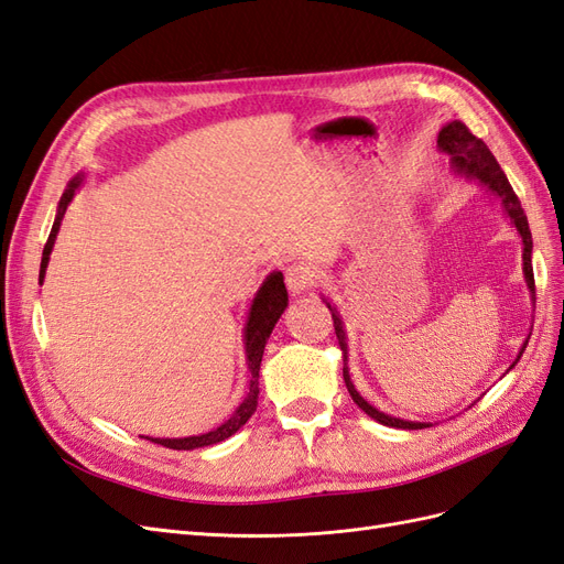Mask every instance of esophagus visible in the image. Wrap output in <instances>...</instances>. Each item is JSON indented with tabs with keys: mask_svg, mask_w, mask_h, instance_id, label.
<instances>
[{
	"mask_svg": "<svg viewBox=\"0 0 564 564\" xmlns=\"http://www.w3.org/2000/svg\"><path fill=\"white\" fill-rule=\"evenodd\" d=\"M315 268L313 265H308V263H294V265H289L286 268V275H284V280H286V289L289 292H292L294 296H299V294H303L305 289H311L313 284H315Z\"/></svg>",
	"mask_w": 564,
	"mask_h": 564,
	"instance_id": "obj_1",
	"label": "esophagus"
}]
</instances>
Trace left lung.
<instances>
[{
    "instance_id": "left-lung-1",
    "label": "left lung",
    "mask_w": 564,
    "mask_h": 564,
    "mask_svg": "<svg viewBox=\"0 0 564 564\" xmlns=\"http://www.w3.org/2000/svg\"><path fill=\"white\" fill-rule=\"evenodd\" d=\"M437 148L440 152H445V155H449L452 160V166L454 172L466 176V178H475L480 185H485L487 191L501 199V207H503V214L510 218V224L516 226L520 240H522V275H524V282H527V289L529 294H532V303H534V268H532V230H529V224H527V216L520 207V199L518 195L513 193V187H510L506 174L501 172V166L497 162V158L491 155V150L485 145L482 139H477V135H473L468 131V127L464 122H458V119H454V122H447L445 127L440 129L437 133ZM324 303H327V308L332 311V317H334V329H336V338H338V346H340V352H344V381H346V388L350 392L352 402L362 409V412L367 416H371L373 421H379L383 425H390V429H402V431H421V429H429V421H406V419H398V416H390L386 412H379L377 406L369 404L360 392H357V388L352 386L350 381V371H348V336H346V327H344V319H340L336 305H332V301L322 299ZM529 344V338L522 344L516 362L510 365L508 369H513L518 365V360L522 357L524 348Z\"/></svg>"
}]
</instances>
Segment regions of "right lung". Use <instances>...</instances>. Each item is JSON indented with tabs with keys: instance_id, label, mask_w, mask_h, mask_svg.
I'll return each mask as SVG.
<instances>
[{
	"instance_id": "obj_1",
	"label": "right lung",
	"mask_w": 564,
	"mask_h": 564,
	"mask_svg": "<svg viewBox=\"0 0 564 564\" xmlns=\"http://www.w3.org/2000/svg\"><path fill=\"white\" fill-rule=\"evenodd\" d=\"M84 181V174H77L70 183H67L65 193L58 202V212H56V220L54 228L48 232V240L44 245V253H42V265H40V284L44 282L46 275V265H48V256L51 249L56 245V235L61 230V220L65 216L67 204L73 202L75 193L79 191V185ZM289 303L286 296V286H284V275L280 270H272L270 275L265 278V282L259 286V292L253 294V301L249 305V315H247V324H245V352H247V365L251 371V381H249V390L245 400L240 402V406L235 409V414L218 425V429L202 433V435H191V437H145L155 445L169 447V449H199V447H212L218 445V442L228 440L230 435H235L242 425L251 419V414L256 412V404H259V371H261V360H263V350L268 338L275 329L278 319L282 317L284 308Z\"/></svg>"
}]
</instances>
